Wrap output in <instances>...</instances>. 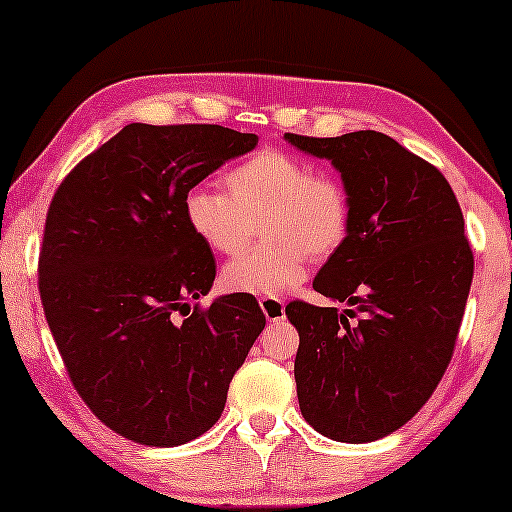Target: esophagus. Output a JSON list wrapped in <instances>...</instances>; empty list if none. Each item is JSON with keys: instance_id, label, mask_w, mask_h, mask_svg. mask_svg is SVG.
<instances>
[{"instance_id": "obj_1", "label": "esophagus", "mask_w": 512, "mask_h": 512, "mask_svg": "<svg viewBox=\"0 0 512 512\" xmlns=\"http://www.w3.org/2000/svg\"><path fill=\"white\" fill-rule=\"evenodd\" d=\"M258 305H261L265 319L272 321V324H275V321L286 319V305L282 298H272V296L258 298Z\"/></svg>"}]
</instances>
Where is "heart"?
I'll list each match as a JSON object with an SVG mask.
<instances>
[{"label":"heart","instance_id":"obj_1","mask_svg":"<svg viewBox=\"0 0 512 512\" xmlns=\"http://www.w3.org/2000/svg\"><path fill=\"white\" fill-rule=\"evenodd\" d=\"M228 195L195 184L181 198V216L195 240L209 251L233 256L249 242L254 221L263 242L223 270L235 293L282 296L307 277L312 254L328 256L349 233V195L340 179L312 172L307 160L263 149L226 174Z\"/></svg>","mask_w":512,"mask_h":512}]
</instances>
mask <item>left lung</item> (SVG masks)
<instances>
[{
  "label": "left lung",
  "instance_id": "8db88e82",
  "mask_svg": "<svg viewBox=\"0 0 512 512\" xmlns=\"http://www.w3.org/2000/svg\"><path fill=\"white\" fill-rule=\"evenodd\" d=\"M284 139L331 160L352 209L312 282L347 310L286 305L300 412L321 436L373 443L417 415L452 359L473 282L464 216L443 174L382 132Z\"/></svg>",
  "mask_w": 512,
  "mask_h": 512
}]
</instances>
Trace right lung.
I'll use <instances>...</instances> for the list:
<instances>
[{"label":"right lung","instance_id":"add662e5","mask_svg":"<svg viewBox=\"0 0 512 512\" xmlns=\"http://www.w3.org/2000/svg\"><path fill=\"white\" fill-rule=\"evenodd\" d=\"M256 144L223 125L130 123L67 174L48 207V328L83 403L132 443L174 447L212 429L265 328L249 293L191 312L216 263L181 216L188 188Z\"/></svg>","mask_w":512,"mask_h":512}]
</instances>
